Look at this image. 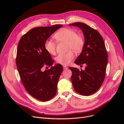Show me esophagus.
Here are the masks:
<instances>
[{
	"label": "esophagus",
	"instance_id": "34e87169",
	"mask_svg": "<svg viewBox=\"0 0 124 124\" xmlns=\"http://www.w3.org/2000/svg\"><path fill=\"white\" fill-rule=\"evenodd\" d=\"M63 69L65 70L68 69V68H67L66 66H63Z\"/></svg>",
	"mask_w": 124,
	"mask_h": 124
}]
</instances>
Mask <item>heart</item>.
Instances as JSON below:
<instances>
[{
	"label": "heart",
	"mask_w": 124,
	"mask_h": 124,
	"mask_svg": "<svg viewBox=\"0 0 124 124\" xmlns=\"http://www.w3.org/2000/svg\"><path fill=\"white\" fill-rule=\"evenodd\" d=\"M54 38L58 42H67L68 50H74L76 52H80L84 46V41L82 37L78 35L74 29L63 28L54 35ZM46 51L51 55L56 53V44L51 40L48 39L45 43ZM75 55L73 51H70L66 54H60L56 57V62L63 65H68L74 59Z\"/></svg>",
	"instance_id": "b5f03b06"
}]
</instances>
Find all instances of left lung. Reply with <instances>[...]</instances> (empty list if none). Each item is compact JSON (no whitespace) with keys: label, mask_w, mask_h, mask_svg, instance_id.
Listing matches in <instances>:
<instances>
[{"label":"left lung","mask_w":124,"mask_h":124,"mask_svg":"<svg viewBox=\"0 0 124 124\" xmlns=\"http://www.w3.org/2000/svg\"><path fill=\"white\" fill-rule=\"evenodd\" d=\"M69 26L78 27L83 32L84 45L75 63L78 65H86L84 70L69 68L72 72L71 80L77 93L89 96L97 92L103 82L108 62L107 51L103 40L97 30L82 23Z\"/></svg>","instance_id":"left-lung-1"}]
</instances>
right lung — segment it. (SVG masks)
Here are the masks:
<instances>
[{
	"instance_id": "right-lung-1",
	"label": "right lung",
	"mask_w": 124,
	"mask_h": 124,
	"mask_svg": "<svg viewBox=\"0 0 124 124\" xmlns=\"http://www.w3.org/2000/svg\"><path fill=\"white\" fill-rule=\"evenodd\" d=\"M62 26L54 25L33 28L21 38L17 46L16 64L22 83L31 96L42 101H49L56 95L63 70L60 64L52 66L54 61L45 49V43ZM45 64L52 67L42 71Z\"/></svg>"
}]
</instances>
